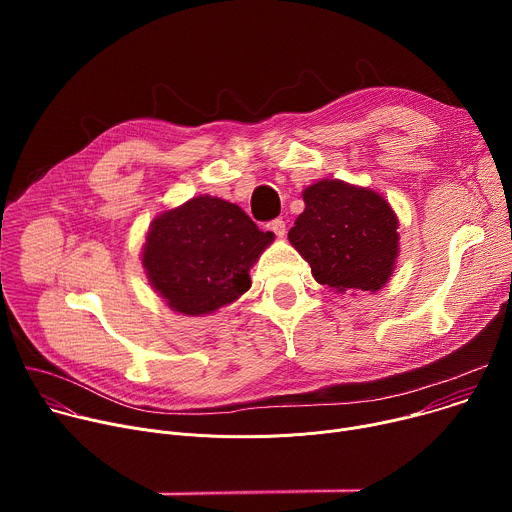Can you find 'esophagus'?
I'll return each mask as SVG.
<instances>
[{
	"mask_svg": "<svg viewBox=\"0 0 512 512\" xmlns=\"http://www.w3.org/2000/svg\"><path fill=\"white\" fill-rule=\"evenodd\" d=\"M267 229L271 233H275L277 237H283L285 235V221H283V218H273V221L267 223Z\"/></svg>",
	"mask_w": 512,
	"mask_h": 512,
	"instance_id": "obj_1",
	"label": "esophagus"
}]
</instances>
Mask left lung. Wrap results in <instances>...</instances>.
Returning a JSON list of instances; mask_svg holds the SVG:
<instances>
[{
    "instance_id": "1",
    "label": "left lung",
    "mask_w": 512,
    "mask_h": 512,
    "mask_svg": "<svg viewBox=\"0 0 512 512\" xmlns=\"http://www.w3.org/2000/svg\"><path fill=\"white\" fill-rule=\"evenodd\" d=\"M306 210L289 243L310 263L318 283L342 291H377L399 253L397 216L373 190L322 180L304 190Z\"/></svg>"
}]
</instances>
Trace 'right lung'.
Wrapping results in <instances>:
<instances>
[{"mask_svg": "<svg viewBox=\"0 0 512 512\" xmlns=\"http://www.w3.org/2000/svg\"><path fill=\"white\" fill-rule=\"evenodd\" d=\"M271 241L237 204L198 196L156 218L141 261L172 310L200 316L245 294L249 269Z\"/></svg>", "mask_w": 512, "mask_h": 512, "instance_id": "1", "label": "right lung"}]
</instances>
